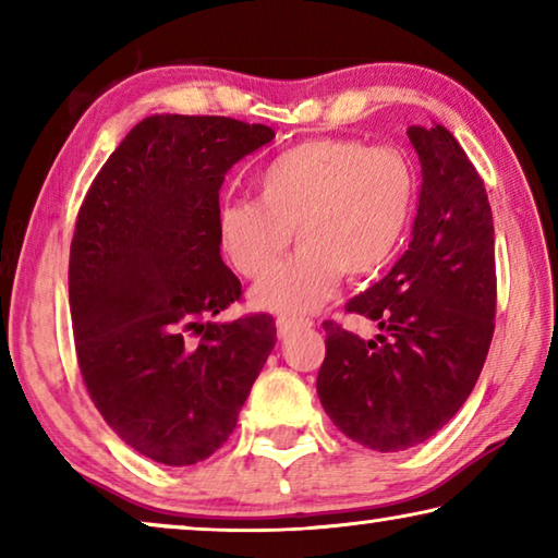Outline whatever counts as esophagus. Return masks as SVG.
<instances>
[{
  "instance_id": "34e87169",
  "label": "esophagus",
  "mask_w": 558,
  "mask_h": 558,
  "mask_svg": "<svg viewBox=\"0 0 558 558\" xmlns=\"http://www.w3.org/2000/svg\"><path fill=\"white\" fill-rule=\"evenodd\" d=\"M313 327V319H290V317H280L276 323L278 329V337L280 339H288L290 335H295L298 329H307Z\"/></svg>"
}]
</instances>
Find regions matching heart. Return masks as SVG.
Masks as SVG:
<instances>
[{"instance_id": "heart-1", "label": "heart", "mask_w": 558, "mask_h": 558, "mask_svg": "<svg viewBox=\"0 0 558 558\" xmlns=\"http://www.w3.org/2000/svg\"><path fill=\"white\" fill-rule=\"evenodd\" d=\"M258 199L219 206L216 231L231 266L258 280L296 231L303 248L253 290L268 313H313L339 272L372 276L389 266L411 229L418 179L411 159L386 145L319 137L280 153L256 177Z\"/></svg>"}]
</instances>
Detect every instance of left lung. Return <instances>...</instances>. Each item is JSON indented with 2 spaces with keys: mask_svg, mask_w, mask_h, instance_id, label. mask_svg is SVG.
Returning <instances> with one entry per match:
<instances>
[{
  "mask_svg": "<svg viewBox=\"0 0 558 558\" xmlns=\"http://www.w3.org/2000/svg\"><path fill=\"white\" fill-rule=\"evenodd\" d=\"M421 162L409 251L347 313L372 319L362 339L323 325L317 396L335 426L362 446L409 450L468 401L495 332V226L477 169L442 125L405 130Z\"/></svg>",
  "mask_w": 558,
  "mask_h": 558,
  "instance_id": "left-lung-1",
  "label": "left lung"
}]
</instances>
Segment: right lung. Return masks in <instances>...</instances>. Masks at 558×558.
I'll return each mask as SVG.
<instances>
[{
    "label": "right lung",
    "mask_w": 558,
    "mask_h": 558,
    "mask_svg": "<svg viewBox=\"0 0 558 558\" xmlns=\"http://www.w3.org/2000/svg\"><path fill=\"white\" fill-rule=\"evenodd\" d=\"M272 137L231 118H145L78 211L69 300L81 376L118 438L162 465H194L229 440L276 347L268 315L209 319L241 298L216 231L223 174Z\"/></svg>",
    "instance_id": "add662e5"
}]
</instances>
